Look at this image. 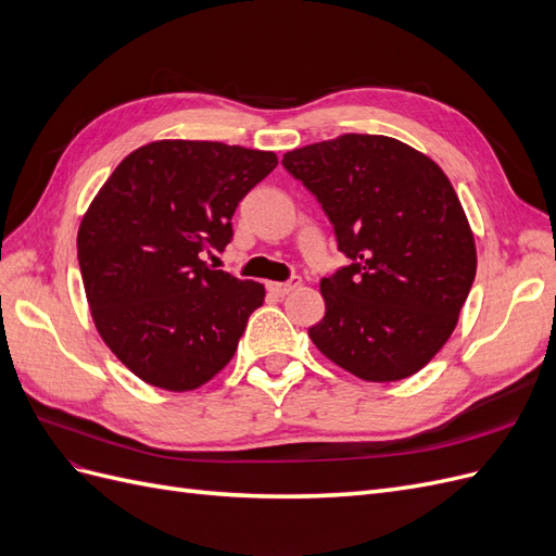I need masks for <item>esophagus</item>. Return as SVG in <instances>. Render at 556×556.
Returning <instances> with one entry per match:
<instances>
[{
    "instance_id": "esophagus-1",
    "label": "esophagus",
    "mask_w": 556,
    "mask_h": 556,
    "mask_svg": "<svg viewBox=\"0 0 556 556\" xmlns=\"http://www.w3.org/2000/svg\"><path fill=\"white\" fill-rule=\"evenodd\" d=\"M299 285H301V278L294 276L285 282H266V290L276 296H285V294H290L294 288H299Z\"/></svg>"
}]
</instances>
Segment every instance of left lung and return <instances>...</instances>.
<instances>
[{
  "instance_id": "1",
  "label": "left lung",
  "mask_w": 556,
  "mask_h": 556,
  "mask_svg": "<svg viewBox=\"0 0 556 556\" xmlns=\"http://www.w3.org/2000/svg\"><path fill=\"white\" fill-rule=\"evenodd\" d=\"M282 166L323 204L348 266L319 282L308 329L325 357L368 382L403 380L452 336L476 280V241L431 157L380 134L290 150Z\"/></svg>"
}]
</instances>
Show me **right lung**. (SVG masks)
I'll list each match as a JSON object with an SVG mask.
<instances>
[{"instance_id":"obj_1","label":"right lung","mask_w":556,"mask_h":556,"mask_svg":"<svg viewBox=\"0 0 556 556\" xmlns=\"http://www.w3.org/2000/svg\"><path fill=\"white\" fill-rule=\"evenodd\" d=\"M276 153L217 141H153L129 153L78 227L94 327L143 382L190 392L233 357L264 285L215 271L239 201Z\"/></svg>"}]
</instances>
